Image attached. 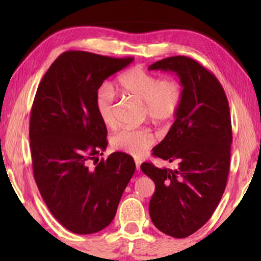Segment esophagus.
<instances>
[{
	"instance_id": "34e87169",
	"label": "esophagus",
	"mask_w": 261,
	"mask_h": 261,
	"mask_svg": "<svg viewBox=\"0 0 261 261\" xmlns=\"http://www.w3.org/2000/svg\"><path fill=\"white\" fill-rule=\"evenodd\" d=\"M135 163H136V169L137 170H140V165H141V161L139 160V159H136V160H135Z\"/></svg>"
}]
</instances>
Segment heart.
Wrapping results in <instances>:
<instances>
[{"label": "heart", "instance_id": "1", "mask_svg": "<svg viewBox=\"0 0 261 261\" xmlns=\"http://www.w3.org/2000/svg\"><path fill=\"white\" fill-rule=\"evenodd\" d=\"M116 86L122 93L144 101L145 114L153 121L166 122L177 114L183 101V86L178 79L159 76L143 69H131L118 77ZM115 93L108 86L101 87L95 95L94 106L101 123L107 127L116 125ZM155 141L147 127L122 129L110 138V146L117 152L139 158Z\"/></svg>", "mask_w": 261, "mask_h": 261}]
</instances>
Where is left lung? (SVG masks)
Listing matches in <instances>:
<instances>
[{
    "label": "left lung",
    "mask_w": 261,
    "mask_h": 261,
    "mask_svg": "<svg viewBox=\"0 0 261 261\" xmlns=\"http://www.w3.org/2000/svg\"><path fill=\"white\" fill-rule=\"evenodd\" d=\"M148 70L173 71L183 86L176 120L153 155L177 163L175 169L140 166L155 192L149 215L159 230L184 238L210 220L226 189L232 141L228 99L213 73L187 56H173Z\"/></svg>",
    "instance_id": "obj_1"
}]
</instances>
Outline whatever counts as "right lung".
Instances as JSON below:
<instances>
[{
    "mask_svg": "<svg viewBox=\"0 0 261 261\" xmlns=\"http://www.w3.org/2000/svg\"><path fill=\"white\" fill-rule=\"evenodd\" d=\"M132 61L69 50L39 84L30 120L34 179L50 213L71 232L109 226L136 170L134 159L122 152L97 162L108 141L94 106L105 79ZM92 160L98 163L94 168Z\"/></svg>",
    "mask_w": 261,
    "mask_h": 261,
    "instance_id": "obj_1",
    "label": "right lung"
}]
</instances>
